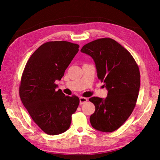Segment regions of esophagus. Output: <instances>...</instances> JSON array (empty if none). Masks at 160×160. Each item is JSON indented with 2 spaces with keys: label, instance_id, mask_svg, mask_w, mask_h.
I'll return each instance as SVG.
<instances>
[{
  "label": "esophagus",
  "instance_id": "obj_1",
  "mask_svg": "<svg viewBox=\"0 0 160 160\" xmlns=\"http://www.w3.org/2000/svg\"><path fill=\"white\" fill-rule=\"evenodd\" d=\"M88 98H83V97H81V98H79V101H80V105H82V104H84L87 101H88Z\"/></svg>",
  "mask_w": 160,
  "mask_h": 160
}]
</instances>
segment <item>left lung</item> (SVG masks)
I'll list each match as a JSON object with an SVG mask.
<instances>
[{
    "label": "left lung",
    "instance_id": "obj_1",
    "mask_svg": "<svg viewBox=\"0 0 160 160\" xmlns=\"http://www.w3.org/2000/svg\"><path fill=\"white\" fill-rule=\"evenodd\" d=\"M81 51L93 58L98 78L108 91L105 99H89L95 106L91 124L100 132H113L125 122L136 104L140 87L138 65L127 49L110 38L91 41Z\"/></svg>",
    "mask_w": 160,
    "mask_h": 160
}]
</instances>
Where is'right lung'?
Returning a JSON list of instances; mask_svg holds the SVG:
<instances>
[{"mask_svg": "<svg viewBox=\"0 0 160 160\" xmlns=\"http://www.w3.org/2000/svg\"><path fill=\"white\" fill-rule=\"evenodd\" d=\"M79 46L68 41H49L33 52L24 69L19 87L22 103L31 118L47 134L63 133L70 127L71 115L79 104L75 95L56 91L65 69Z\"/></svg>", "mask_w": 160, "mask_h": 160, "instance_id": "1", "label": "right lung"}]
</instances>
